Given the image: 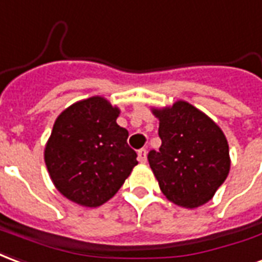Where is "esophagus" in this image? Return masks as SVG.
I'll list each match as a JSON object with an SVG mask.
<instances>
[{
	"label": "esophagus",
	"instance_id": "34e87169",
	"mask_svg": "<svg viewBox=\"0 0 262 262\" xmlns=\"http://www.w3.org/2000/svg\"><path fill=\"white\" fill-rule=\"evenodd\" d=\"M138 160L141 163H146V149L138 150Z\"/></svg>",
	"mask_w": 262,
	"mask_h": 262
}]
</instances>
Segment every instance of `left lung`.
Masks as SVG:
<instances>
[{"mask_svg": "<svg viewBox=\"0 0 262 262\" xmlns=\"http://www.w3.org/2000/svg\"><path fill=\"white\" fill-rule=\"evenodd\" d=\"M159 120V150H150L149 166L166 198L183 208L207 204L230 170L228 139L219 125L184 100L152 107Z\"/></svg>", "mask_w": 262, "mask_h": 262, "instance_id": "1", "label": "left lung"}]
</instances>
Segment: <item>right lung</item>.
Listing matches in <instances>:
<instances>
[{
  "instance_id": "add662e5",
  "label": "right lung",
  "mask_w": 262,
  "mask_h": 262,
  "mask_svg": "<svg viewBox=\"0 0 262 262\" xmlns=\"http://www.w3.org/2000/svg\"><path fill=\"white\" fill-rule=\"evenodd\" d=\"M120 108L103 96L71 104L55 120L45 162L55 188L78 205L96 208L123 186L137 162Z\"/></svg>"
}]
</instances>
